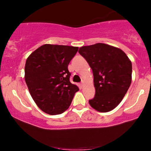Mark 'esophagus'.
Segmentation results:
<instances>
[{"label": "esophagus", "instance_id": "obj_1", "mask_svg": "<svg viewBox=\"0 0 151 151\" xmlns=\"http://www.w3.org/2000/svg\"><path fill=\"white\" fill-rule=\"evenodd\" d=\"M84 84V81L82 80V81H81V86H83Z\"/></svg>", "mask_w": 151, "mask_h": 151}]
</instances>
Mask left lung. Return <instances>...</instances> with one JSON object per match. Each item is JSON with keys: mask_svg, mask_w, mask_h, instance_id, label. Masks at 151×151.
Wrapping results in <instances>:
<instances>
[{"mask_svg": "<svg viewBox=\"0 0 151 151\" xmlns=\"http://www.w3.org/2000/svg\"><path fill=\"white\" fill-rule=\"evenodd\" d=\"M79 53L93 72L96 92L89 101L90 106L99 112L113 110L131 85V62L121 49L104 43L81 47Z\"/></svg>", "mask_w": 151, "mask_h": 151, "instance_id": "8db88e82", "label": "left lung"}]
</instances>
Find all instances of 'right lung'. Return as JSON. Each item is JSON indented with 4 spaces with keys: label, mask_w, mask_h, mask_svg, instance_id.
<instances>
[{
    "label": "right lung",
    "mask_w": 151,
    "mask_h": 151,
    "mask_svg": "<svg viewBox=\"0 0 151 151\" xmlns=\"http://www.w3.org/2000/svg\"><path fill=\"white\" fill-rule=\"evenodd\" d=\"M77 47L45 44L26 60L25 80L31 96L42 111L62 114L69 108L79 88L70 81L68 65Z\"/></svg>",
    "instance_id": "right-lung-1"
}]
</instances>
